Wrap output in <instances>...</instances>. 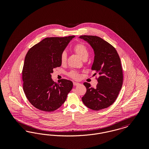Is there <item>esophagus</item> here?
<instances>
[{"mask_svg":"<svg viewBox=\"0 0 149 149\" xmlns=\"http://www.w3.org/2000/svg\"><path fill=\"white\" fill-rule=\"evenodd\" d=\"M73 84L74 86H77V85H80V83H77V82H73Z\"/></svg>","mask_w":149,"mask_h":149,"instance_id":"esophagus-1","label":"esophagus"}]
</instances>
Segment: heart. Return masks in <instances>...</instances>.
<instances>
[{
	"mask_svg": "<svg viewBox=\"0 0 149 149\" xmlns=\"http://www.w3.org/2000/svg\"><path fill=\"white\" fill-rule=\"evenodd\" d=\"M73 50L82 60H84L87 59L89 55V51H88V47L84 44L81 43L77 44L76 45L74 46ZM66 60H67V54L65 51H64L63 52H62L60 57L61 63L62 64H65L66 62ZM68 75L69 77L74 79H78L79 78V75L75 71H70V72H69Z\"/></svg>",
	"mask_w": 149,
	"mask_h": 149,
	"instance_id": "b5f03b06",
	"label": "heart"
}]
</instances>
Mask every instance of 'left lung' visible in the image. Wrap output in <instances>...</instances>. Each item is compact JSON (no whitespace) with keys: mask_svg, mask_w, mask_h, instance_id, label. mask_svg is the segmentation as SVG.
Wrapping results in <instances>:
<instances>
[{"mask_svg":"<svg viewBox=\"0 0 149 149\" xmlns=\"http://www.w3.org/2000/svg\"><path fill=\"white\" fill-rule=\"evenodd\" d=\"M92 47L94 59L92 70L94 75H99L97 88L84 83L86 92L82 97L88 108L99 111L111 106L117 99L123 83V72L120 56L115 48L100 37L95 36H80Z\"/></svg>","mask_w":149,"mask_h":149,"instance_id":"obj_1","label":"left lung"}]
</instances>
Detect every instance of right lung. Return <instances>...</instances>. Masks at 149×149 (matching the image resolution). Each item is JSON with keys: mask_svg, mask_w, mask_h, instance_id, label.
<instances>
[{"mask_svg": "<svg viewBox=\"0 0 149 149\" xmlns=\"http://www.w3.org/2000/svg\"><path fill=\"white\" fill-rule=\"evenodd\" d=\"M74 36L47 37L27 53L22 70L23 88L29 102L36 108L52 112L61 106L73 83L61 79L56 83L51 78L53 69L61 65L60 57Z\"/></svg>", "mask_w": 149, "mask_h": 149, "instance_id": "obj_1", "label": "right lung"}]
</instances>
